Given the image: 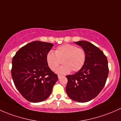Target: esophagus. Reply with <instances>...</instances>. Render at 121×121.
<instances>
[{
    "mask_svg": "<svg viewBox=\"0 0 121 121\" xmlns=\"http://www.w3.org/2000/svg\"><path fill=\"white\" fill-rule=\"evenodd\" d=\"M62 77H63V75H58V79H60Z\"/></svg>",
    "mask_w": 121,
    "mask_h": 121,
    "instance_id": "obj_1",
    "label": "esophagus"
}]
</instances>
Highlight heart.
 <instances>
[{
	"label": "heart",
	"instance_id": "1",
	"mask_svg": "<svg viewBox=\"0 0 121 121\" xmlns=\"http://www.w3.org/2000/svg\"><path fill=\"white\" fill-rule=\"evenodd\" d=\"M47 62L52 71H55L61 63V66L57 72L60 73H67L79 71L85 64L86 53L84 49L77 48V46L66 44L57 48L55 53L50 52L47 54Z\"/></svg>",
	"mask_w": 121,
	"mask_h": 121
}]
</instances>
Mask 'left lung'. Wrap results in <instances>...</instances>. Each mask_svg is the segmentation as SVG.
Here are the masks:
<instances>
[{"label":"left lung","mask_w":121,"mask_h":121,"mask_svg":"<svg viewBox=\"0 0 121 121\" xmlns=\"http://www.w3.org/2000/svg\"><path fill=\"white\" fill-rule=\"evenodd\" d=\"M75 43L85 51L86 60L78 72L66 76L65 90L72 100L85 103L96 97L105 86L109 72L108 60L103 52L91 43L85 40Z\"/></svg>","instance_id":"8db88e82"}]
</instances>
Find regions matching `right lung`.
Listing matches in <instances>:
<instances>
[{
	"label": "right lung",
	"mask_w": 121,
	"mask_h": 121,
	"mask_svg": "<svg viewBox=\"0 0 121 121\" xmlns=\"http://www.w3.org/2000/svg\"><path fill=\"white\" fill-rule=\"evenodd\" d=\"M53 46L51 43L32 42L22 47L13 58L11 76L14 83L30 102H41L48 99L58 80L46 60Z\"/></svg>",
	"instance_id": "1"
}]
</instances>
